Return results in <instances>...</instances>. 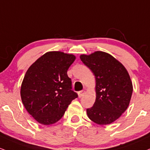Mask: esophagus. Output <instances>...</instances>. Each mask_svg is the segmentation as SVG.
Segmentation results:
<instances>
[{"label":"esophagus","mask_w":150,"mask_h":150,"mask_svg":"<svg viewBox=\"0 0 150 150\" xmlns=\"http://www.w3.org/2000/svg\"><path fill=\"white\" fill-rule=\"evenodd\" d=\"M84 91H79V92H78V96H79V98H82L83 96H84Z\"/></svg>","instance_id":"esophagus-1"}]
</instances>
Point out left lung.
I'll list each match as a JSON object with an SVG mask.
<instances>
[{
    "instance_id": "left-lung-1",
    "label": "left lung",
    "mask_w": 150,
    "mask_h": 150,
    "mask_svg": "<svg viewBox=\"0 0 150 150\" xmlns=\"http://www.w3.org/2000/svg\"><path fill=\"white\" fill-rule=\"evenodd\" d=\"M80 59L95 75L96 98L86 109L88 117L96 124L112 123L129 106L133 85L127 70L112 56L103 52L81 55Z\"/></svg>"
}]
</instances>
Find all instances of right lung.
I'll list each match as a JSON object with an SVG mask.
<instances>
[{
  "label": "right lung",
  "instance_id": "obj_1",
  "mask_svg": "<svg viewBox=\"0 0 150 150\" xmlns=\"http://www.w3.org/2000/svg\"><path fill=\"white\" fill-rule=\"evenodd\" d=\"M73 54L50 52L33 63L26 71L21 86V100L29 114L40 124L57 122L77 93L72 90L68 68Z\"/></svg>",
  "mask_w": 150,
  "mask_h": 150
}]
</instances>
